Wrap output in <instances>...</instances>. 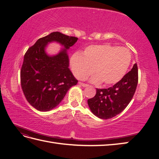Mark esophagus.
<instances>
[{"label":"esophagus","instance_id":"34e87169","mask_svg":"<svg viewBox=\"0 0 159 159\" xmlns=\"http://www.w3.org/2000/svg\"><path fill=\"white\" fill-rule=\"evenodd\" d=\"M79 85H81V86H82V87H86L88 86V85H87V84H85V83H80V82H79Z\"/></svg>","mask_w":159,"mask_h":159}]
</instances>
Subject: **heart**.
<instances>
[{"label":"heart","mask_w":159,"mask_h":159,"mask_svg":"<svg viewBox=\"0 0 159 159\" xmlns=\"http://www.w3.org/2000/svg\"><path fill=\"white\" fill-rule=\"evenodd\" d=\"M130 62L129 50L111 44L89 46L83 55L76 52L70 58L71 69L77 79H85L92 72L94 75L91 81L102 83L104 86L119 82L126 74Z\"/></svg>","instance_id":"heart-1"}]
</instances>
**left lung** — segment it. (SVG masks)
I'll return each mask as SVG.
<instances>
[{"mask_svg":"<svg viewBox=\"0 0 159 159\" xmlns=\"http://www.w3.org/2000/svg\"><path fill=\"white\" fill-rule=\"evenodd\" d=\"M138 68L134 63L119 82L108 89H96V94L87 103L92 113L100 119H110L126 109L136 91Z\"/></svg>","mask_w":159,"mask_h":159,"instance_id":"obj_1","label":"left lung"}]
</instances>
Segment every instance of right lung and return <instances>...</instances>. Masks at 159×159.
Returning <instances> with one entry per match:
<instances>
[{"label":"right lung","mask_w":159,"mask_h":159,"mask_svg":"<svg viewBox=\"0 0 159 159\" xmlns=\"http://www.w3.org/2000/svg\"><path fill=\"white\" fill-rule=\"evenodd\" d=\"M78 40L60 32H53L39 39L27 50L20 70L21 87L26 100L39 111L53 109L65 97L78 80L69 69L67 53ZM56 41L64 49L55 56L47 55L45 48L48 43Z\"/></svg>","instance_id":"add662e5"}]
</instances>
